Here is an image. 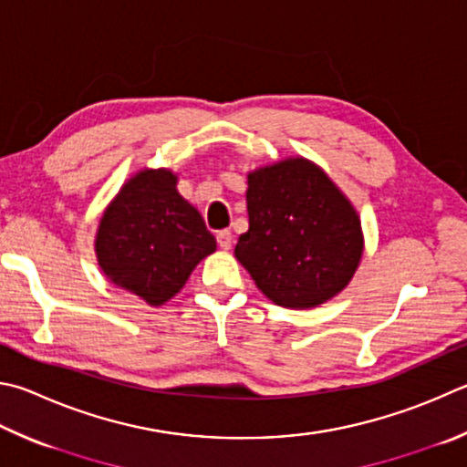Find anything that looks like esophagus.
<instances>
[{"label": "esophagus", "instance_id": "esophagus-1", "mask_svg": "<svg viewBox=\"0 0 467 467\" xmlns=\"http://www.w3.org/2000/svg\"><path fill=\"white\" fill-rule=\"evenodd\" d=\"M216 241H218V244H220V249L228 251V249L233 247V233H231V231H220V233L216 234Z\"/></svg>", "mask_w": 467, "mask_h": 467}]
</instances>
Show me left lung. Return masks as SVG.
<instances>
[{
	"label": "left lung",
	"mask_w": 467,
	"mask_h": 467,
	"mask_svg": "<svg viewBox=\"0 0 467 467\" xmlns=\"http://www.w3.org/2000/svg\"><path fill=\"white\" fill-rule=\"evenodd\" d=\"M249 231L234 257L259 290L284 308H315L351 282L363 255L358 210L304 157L247 177Z\"/></svg>",
	"instance_id": "1"
}]
</instances>
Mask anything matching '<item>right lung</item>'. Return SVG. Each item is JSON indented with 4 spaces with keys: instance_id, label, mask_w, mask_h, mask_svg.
<instances>
[{
    "instance_id": "obj_1",
    "label": "right lung",
    "mask_w": 467,
    "mask_h": 467,
    "mask_svg": "<svg viewBox=\"0 0 467 467\" xmlns=\"http://www.w3.org/2000/svg\"><path fill=\"white\" fill-rule=\"evenodd\" d=\"M216 251L204 218L177 192L169 169H142L122 185L99 220L96 255L109 282L161 306L193 267Z\"/></svg>"
}]
</instances>
